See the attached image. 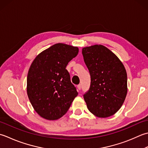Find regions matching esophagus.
Returning a JSON list of instances; mask_svg holds the SVG:
<instances>
[{
    "mask_svg": "<svg viewBox=\"0 0 148 148\" xmlns=\"http://www.w3.org/2000/svg\"><path fill=\"white\" fill-rule=\"evenodd\" d=\"M77 89L78 90H80L81 89V85H80V84H79V85L77 86Z\"/></svg>",
    "mask_w": 148,
    "mask_h": 148,
    "instance_id": "1",
    "label": "esophagus"
}]
</instances>
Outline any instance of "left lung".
Here are the masks:
<instances>
[{
	"instance_id": "obj_1",
	"label": "left lung",
	"mask_w": 148,
	"mask_h": 148,
	"mask_svg": "<svg viewBox=\"0 0 148 148\" xmlns=\"http://www.w3.org/2000/svg\"><path fill=\"white\" fill-rule=\"evenodd\" d=\"M91 75V86L84 95L87 108L98 117L114 115L127 94V73L124 65L103 45L84 47L82 51Z\"/></svg>"
}]
</instances>
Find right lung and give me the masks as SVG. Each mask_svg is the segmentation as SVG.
<instances>
[{
    "label": "right lung",
    "instance_id": "right-lung-1",
    "mask_svg": "<svg viewBox=\"0 0 148 148\" xmlns=\"http://www.w3.org/2000/svg\"><path fill=\"white\" fill-rule=\"evenodd\" d=\"M78 53L77 47L57 43L39 53L30 66L27 92L34 109L43 118H61L78 95L66 70Z\"/></svg>",
    "mask_w": 148,
    "mask_h": 148
}]
</instances>
